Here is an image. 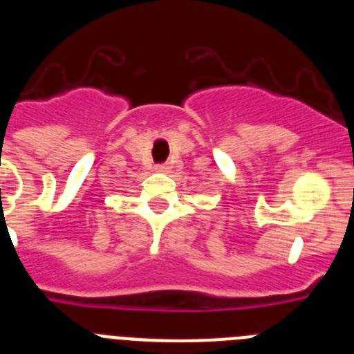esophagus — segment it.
Here are the masks:
<instances>
[{
	"mask_svg": "<svg viewBox=\"0 0 354 354\" xmlns=\"http://www.w3.org/2000/svg\"><path fill=\"white\" fill-rule=\"evenodd\" d=\"M156 171H161V174H167V171H170V167L168 165H158V167L154 168Z\"/></svg>",
	"mask_w": 354,
	"mask_h": 354,
	"instance_id": "34e87169",
	"label": "esophagus"
}]
</instances>
